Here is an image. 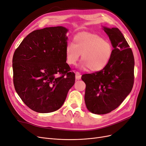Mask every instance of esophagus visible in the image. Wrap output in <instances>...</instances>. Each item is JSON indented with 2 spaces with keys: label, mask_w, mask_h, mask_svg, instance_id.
<instances>
[{
  "label": "esophagus",
  "mask_w": 146,
  "mask_h": 146,
  "mask_svg": "<svg viewBox=\"0 0 146 146\" xmlns=\"http://www.w3.org/2000/svg\"><path fill=\"white\" fill-rule=\"evenodd\" d=\"M81 77V75L78 72H75V78L76 80H80Z\"/></svg>",
  "instance_id": "1"
}]
</instances>
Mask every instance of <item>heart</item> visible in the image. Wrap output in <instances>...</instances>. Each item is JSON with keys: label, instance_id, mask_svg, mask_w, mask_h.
Here are the masks:
<instances>
[{"label": "heart", "instance_id": "obj_1", "mask_svg": "<svg viewBox=\"0 0 146 146\" xmlns=\"http://www.w3.org/2000/svg\"><path fill=\"white\" fill-rule=\"evenodd\" d=\"M113 46L97 34L82 33L75 35L72 44L65 47V58L67 64L74 65L81 54V68L90 72H98L105 68L112 58Z\"/></svg>", "mask_w": 146, "mask_h": 146}]
</instances>
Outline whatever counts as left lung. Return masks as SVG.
Masks as SVG:
<instances>
[{
  "label": "left lung",
  "instance_id": "1",
  "mask_svg": "<svg viewBox=\"0 0 146 146\" xmlns=\"http://www.w3.org/2000/svg\"><path fill=\"white\" fill-rule=\"evenodd\" d=\"M103 29L114 48L112 58L102 70L81 77L86 85V106L98 115L118 107L131 92L134 81V58L127 41L117 28Z\"/></svg>",
  "mask_w": 146,
  "mask_h": 146
}]
</instances>
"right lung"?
I'll return each mask as SVG.
<instances>
[{"instance_id":"right-lung-1","label":"right lung","mask_w":146,"mask_h":146,"mask_svg":"<svg viewBox=\"0 0 146 146\" xmlns=\"http://www.w3.org/2000/svg\"><path fill=\"white\" fill-rule=\"evenodd\" d=\"M67 31L61 26L34 31L13 54L15 89L35 112L50 113L59 109L75 83V75L66 62Z\"/></svg>"}]
</instances>
